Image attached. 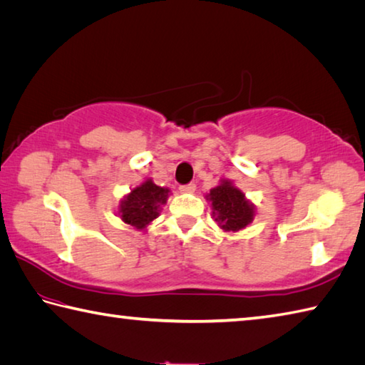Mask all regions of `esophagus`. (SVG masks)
<instances>
[{
	"instance_id": "obj_1",
	"label": "esophagus",
	"mask_w": 365,
	"mask_h": 365,
	"mask_svg": "<svg viewBox=\"0 0 365 365\" xmlns=\"http://www.w3.org/2000/svg\"><path fill=\"white\" fill-rule=\"evenodd\" d=\"M197 185L194 182H189V184H184L180 187V190L182 192V194H192V192H195Z\"/></svg>"
}]
</instances>
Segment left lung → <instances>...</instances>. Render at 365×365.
Returning <instances> with one entry per match:
<instances>
[{"mask_svg":"<svg viewBox=\"0 0 365 365\" xmlns=\"http://www.w3.org/2000/svg\"><path fill=\"white\" fill-rule=\"evenodd\" d=\"M208 198L212 206V216L225 232L245 229L254 219V206L246 200L245 194L230 181H222L211 189Z\"/></svg>","mask_w":365,"mask_h":365,"instance_id":"8db88e82","label":"left lung"}]
</instances>
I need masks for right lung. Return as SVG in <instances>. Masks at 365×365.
Returning a JSON list of instances; mask_svg holds the SVG:
<instances>
[{
	"instance_id": "right-lung-1",
	"label": "right lung",
	"mask_w": 365,
	"mask_h": 365,
	"mask_svg": "<svg viewBox=\"0 0 365 365\" xmlns=\"http://www.w3.org/2000/svg\"><path fill=\"white\" fill-rule=\"evenodd\" d=\"M168 192V189L160 187L150 180H146L120 202L119 215L122 221L143 230L144 227L159 216L160 205L167 203Z\"/></svg>"
}]
</instances>
